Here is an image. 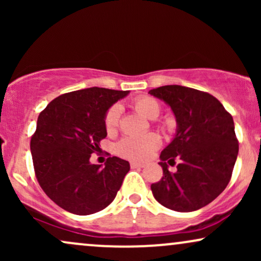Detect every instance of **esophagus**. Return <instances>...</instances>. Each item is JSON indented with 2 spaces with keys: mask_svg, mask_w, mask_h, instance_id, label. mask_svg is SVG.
I'll list each match as a JSON object with an SVG mask.
<instances>
[{
  "mask_svg": "<svg viewBox=\"0 0 261 261\" xmlns=\"http://www.w3.org/2000/svg\"><path fill=\"white\" fill-rule=\"evenodd\" d=\"M130 166H131V168H133V169H136V168H142L143 164L139 163V162H131Z\"/></svg>",
  "mask_w": 261,
  "mask_h": 261,
  "instance_id": "1",
  "label": "esophagus"
}]
</instances>
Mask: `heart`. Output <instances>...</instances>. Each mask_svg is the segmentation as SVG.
<instances>
[{"mask_svg":"<svg viewBox=\"0 0 261 261\" xmlns=\"http://www.w3.org/2000/svg\"><path fill=\"white\" fill-rule=\"evenodd\" d=\"M134 108L137 113L145 118L153 120L160 115L161 108L157 100L149 97H142L135 100ZM120 108L113 106L106 115V128L108 133H113L118 126ZM161 146V139L158 135L149 133L142 136H128L122 139L116 146V151L121 157L134 161H143Z\"/></svg>","mask_w":261,"mask_h":261,"instance_id":"1","label":"heart"}]
</instances>
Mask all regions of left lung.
Returning <instances> with one entry per match:
<instances>
[{"instance_id": "obj_1", "label": "left lung", "mask_w": 261, "mask_h": 261, "mask_svg": "<svg viewBox=\"0 0 261 261\" xmlns=\"http://www.w3.org/2000/svg\"><path fill=\"white\" fill-rule=\"evenodd\" d=\"M175 116L176 131L162 151L163 176L151 185L164 207L191 212L208 205L226 189L232 176L238 141L234 122L220 100L208 93L170 85L151 89ZM179 160L175 172L168 169Z\"/></svg>"}]
</instances>
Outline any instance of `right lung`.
Segmentation results:
<instances>
[{"instance_id": "right-lung-1", "label": "right lung", "mask_w": 261, "mask_h": 261, "mask_svg": "<svg viewBox=\"0 0 261 261\" xmlns=\"http://www.w3.org/2000/svg\"><path fill=\"white\" fill-rule=\"evenodd\" d=\"M127 94L98 87L80 89L55 98L39 115L31 141L35 174L45 194L66 211L86 216L115 199L128 162L109 157L101 167L89 158L108 135V110Z\"/></svg>"}]
</instances>
